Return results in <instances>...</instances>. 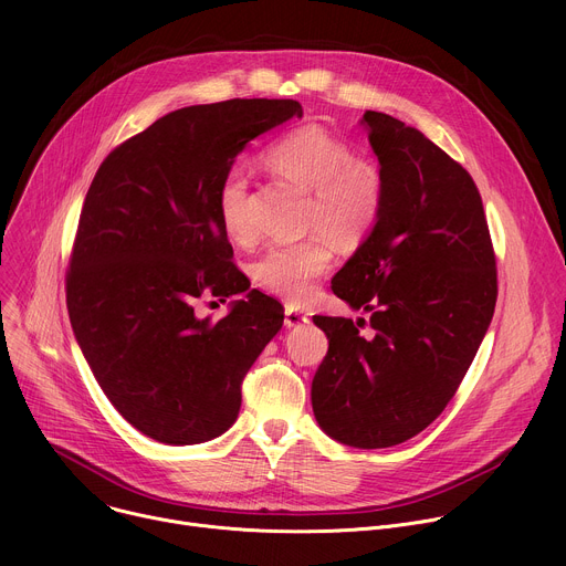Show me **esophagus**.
<instances>
[{
    "label": "esophagus",
    "instance_id": "1",
    "mask_svg": "<svg viewBox=\"0 0 566 566\" xmlns=\"http://www.w3.org/2000/svg\"><path fill=\"white\" fill-rule=\"evenodd\" d=\"M308 322V313H304V311H300L297 306H286V311H284V325L286 327H300V325H306Z\"/></svg>",
    "mask_w": 566,
    "mask_h": 566
}]
</instances>
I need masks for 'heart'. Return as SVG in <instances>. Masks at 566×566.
<instances>
[{
	"label": "heart",
	"instance_id": "b5f03b06",
	"mask_svg": "<svg viewBox=\"0 0 566 566\" xmlns=\"http://www.w3.org/2000/svg\"><path fill=\"white\" fill-rule=\"evenodd\" d=\"M262 164L306 190L304 228L322 230L343 247H358L382 214L387 199L382 170L371 160L358 158L347 140L325 127L302 125L282 134L264 149ZM249 188L247 172L232 168L221 177L214 195L219 223L237 244L255 239ZM332 262L334 251L327 239L313 234L273 244L255 260L253 280L269 293L302 302L332 269Z\"/></svg>",
	"mask_w": 566,
	"mask_h": 566
}]
</instances>
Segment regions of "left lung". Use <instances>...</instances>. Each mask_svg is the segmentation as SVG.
I'll use <instances>...</instances> for the list:
<instances>
[{"label":"left lung","instance_id":"1","mask_svg":"<svg viewBox=\"0 0 566 566\" xmlns=\"http://www.w3.org/2000/svg\"><path fill=\"white\" fill-rule=\"evenodd\" d=\"M363 123L387 199L332 289L371 315H313L329 349L311 402L329 437L371 450L417 437L446 410L493 319L497 266L468 170L398 118L365 112Z\"/></svg>","mask_w":566,"mask_h":566}]
</instances>
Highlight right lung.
Segmentation results:
<instances>
[{
    "instance_id": "add662e5",
    "label": "right lung",
    "mask_w": 566,
    "mask_h": 566,
    "mask_svg": "<svg viewBox=\"0 0 566 566\" xmlns=\"http://www.w3.org/2000/svg\"><path fill=\"white\" fill-rule=\"evenodd\" d=\"M302 116L297 101L232 98L158 118L114 147L85 197L64 277L71 327L112 406L170 446L226 432L241 382L282 329L260 291L228 315L197 317L203 297L244 293L214 195L234 156Z\"/></svg>"
}]
</instances>
